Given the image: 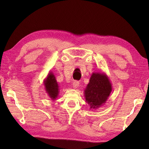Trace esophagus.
<instances>
[{"label": "esophagus", "mask_w": 149, "mask_h": 149, "mask_svg": "<svg viewBox=\"0 0 149 149\" xmlns=\"http://www.w3.org/2000/svg\"><path fill=\"white\" fill-rule=\"evenodd\" d=\"M79 85V83L78 81H74V82H73V88L76 89V88H78Z\"/></svg>", "instance_id": "esophagus-1"}]
</instances>
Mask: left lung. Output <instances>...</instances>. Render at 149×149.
<instances>
[{"mask_svg":"<svg viewBox=\"0 0 149 149\" xmlns=\"http://www.w3.org/2000/svg\"><path fill=\"white\" fill-rule=\"evenodd\" d=\"M112 84L106 73L94 72L84 89V97L90 109H96L104 104L112 91Z\"/></svg>","mask_w":149,"mask_h":149,"instance_id":"left-lung-1","label":"left lung"}]
</instances>
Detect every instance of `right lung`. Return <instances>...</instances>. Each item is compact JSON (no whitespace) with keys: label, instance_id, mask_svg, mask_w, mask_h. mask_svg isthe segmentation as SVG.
<instances>
[{"label":"right lung","instance_id":"right-lung-1","mask_svg":"<svg viewBox=\"0 0 149 149\" xmlns=\"http://www.w3.org/2000/svg\"><path fill=\"white\" fill-rule=\"evenodd\" d=\"M43 84L49 98L55 101L59 94V86L53 72H49L47 78L43 81Z\"/></svg>","mask_w":149,"mask_h":149}]
</instances>
